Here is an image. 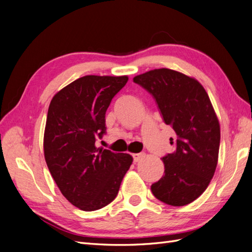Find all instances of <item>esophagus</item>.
<instances>
[{
	"label": "esophagus",
	"mask_w": 252,
	"mask_h": 252,
	"mask_svg": "<svg viewBox=\"0 0 252 252\" xmlns=\"http://www.w3.org/2000/svg\"><path fill=\"white\" fill-rule=\"evenodd\" d=\"M144 157L143 152H139V154H132V158H133V161L134 162H139L140 159H142Z\"/></svg>",
	"instance_id": "obj_1"
}]
</instances>
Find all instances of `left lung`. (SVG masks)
<instances>
[{
  "label": "left lung",
  "instance_id": "obj_1",
  "mask_svg": "<svg viewBox=\"0 0 252 252\" xmlns=\"http://www.w3.org/2000/svg\"><path fill=\"white\" fill-rule=\"evenodd\" d=\"M133 82L154 96L175 133L170 139L175 150L162 158L165 174L151 191L165 204H190L208 187L218 164L220 130L210 98L200 82L168 68L136 75Z\"/></svg>",
  "mask_w": 252,
  "mask_h": 252
}]
</instances>
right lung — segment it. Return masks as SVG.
Listing matches in <instances>:
<instances>
[{
    "label": "right lung",
    "instance_id": "right-lung-1",
    "mask_svg": "<svg viewBox=\"0 0 252 252\" xmlns=\"http://www.w3.org/2000/svg\"><path fill=\"white\" fill-rule=\"evenodd\" d=\"M128 77L85 75L50 102L44 156L61 192L75 207L94 211L111 203L132 163L128 154L96 148L106 132L105 114Z\"/></svg>",
    "mask_w": 252,
    "mask_h": 252
}]
</instances>
